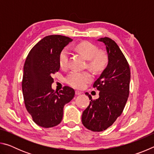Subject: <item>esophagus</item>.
<instances>
[{
    "instance_id": "34e87169",
    "label": "esophagus",
    "mask_w": 154,
    "mask_h": 154,
    "mask_svg": "<svg viewBox=\"0 0 154 154\" xmlns=\"http://www.w3.org/2000/svg\"><path fill=\"white\" fill-rule=\"evenodd\" d=\"M83 92H81V91H79V90H76L75 91V94H76V95H80L82 94Z\"/></svg>"
}]
</instances>
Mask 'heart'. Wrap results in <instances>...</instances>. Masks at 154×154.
I'll use <instances>...</instances> for the list:
<instances>
[{"label":"heart","instance_id":"heart-1","mask_svg":"<svg viewBox=\"0 0 154 154\" xmlns=\"http://www.w3.org/2000/svg\"><path fill=\"white\" fill-rule=\"evenodd\" d=\"M77 49L85 58L88 60V66L95 72H100L106 67L108 62L107 56L105 52L98 51L95 45L88 41L78 44ZM69 50L67 48L62 49L59 56V64L62 69L68 66ZM92 79V75L88 71H71L66 78V83L75 88H83Z\"/></svg>","mask_w":154,"mask_h":154}]
</instances>
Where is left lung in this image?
<instances>
[{
	"label": "left lung",
	"mask_w": 154,
	"mask_h": 154,
	"mask_svg": "<svg viewBox=\"0 0 154 154\" xmlns=\"http://www.w3.org/2000/svg\"><path fill=\"white\" fill-rule=\"evenodd\" d=\"M104 43L108 57V64L94 83L99 91V98L92 100L88 92L90 105L83 111L82 124L94 132H101L111 126L123 111L129 95L130 70L121 49L113 40L100 38Z\"/></svg>",
	"instance_id": "left-lung-1"
}]
</instances>
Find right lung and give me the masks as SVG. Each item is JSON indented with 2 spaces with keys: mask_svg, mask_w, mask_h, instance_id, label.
<instances>
[{
  "mask_svg": "<svg viewBox=\"0 0 154 154\" xmlns=\"http://www.w3.org/2000/svg\"><path fill=\"white\" fill-rule=\"evenodd\" d=\"M72 39L62 35L42 38L28 54L24 66L22 92L26 108L38 126L51 128L60 123L64 105L75 96L69 86L54 90L51 75L60 69L59 56Z\"/></svg>",
  "mask_w": 154,
  "mask_h": 154,
  "instance_id": "right-lung-1",
  "label": "right lung"
}]
</instances>
